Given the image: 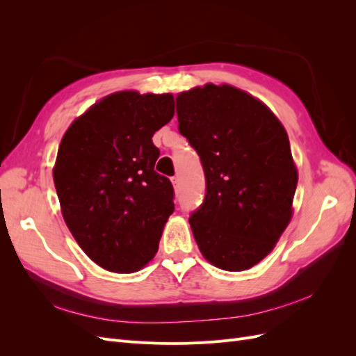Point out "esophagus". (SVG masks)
<instances>
[{"instance_id":"34e87169","label":"esophagus","mask_w":356,"mask_h":356,"mask_svg":"<svg viewBox=\"0 0 356 356\" xmlns=\"http://www.w3.org/2000/svg\"><path fill=\"white\" fill-rule=\"evenodd\" d=\"M170 181H172V184H174L175 190H177V188H179V177H172V178H170Z\"/></svg>"}]
</instances>
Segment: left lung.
Segmentation results:
<instances>
[{
	"mask_svg": "<svg viewBox=\"0 0 356 356\" xmlns=\"http://www.w3.org/2000/svg\"><path fill=\"white\" fill-rule=\"evenodd\" d=\"M177 114L207 178L188 220L199 250L222 270H248L293 217L298 175L286 131L261 101L229 84L179 93Z\"/></svg>",
	"mask_w": 356,
	"mask_h": 356,
	"instance_id": "1",
	"label": "left lung"
}]
</instances>
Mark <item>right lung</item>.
<instances>
[{"label":"right lung","instance_id":"add662e5","mask_svg":"<svg viewBox=\"0 0 356 356\" xmlns=\"http://www.w3.org/2000/svg\"><path fill=\"white\" fill-rule=\"evenodd\" d=\"M170 93L105 96L63 135L53 181L63 220L92 261L132 273L153 260L174 212V187L154 170L153 135L170 122Z\"/></svg>","mask_w":356,"mask_h":356}]
</instances>
